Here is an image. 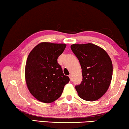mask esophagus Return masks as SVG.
I'll use <instances>...</instances> for the list:
<instances>
[{
    "label": "esophagus",
    "mask_w": 129,
    "mask_h": 129,
    "mask_svg": "<svg viewBox=\"0 0 129 129\" xmlns=\"http://www.w3.org/2000/svg\"><path fill=\"white\" fill-rule=\"evenodd\" d=\"M69 77H70V80L71 81L72 80V75H71V74H70V75H69Z\"/></svg>",
    "instance_id": "34e87169"
}]
</instances>
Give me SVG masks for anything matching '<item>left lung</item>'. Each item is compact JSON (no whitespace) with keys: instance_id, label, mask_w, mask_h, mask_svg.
I'll list each match as a JSON object with an SVG mask.
<instances>
[{"instance_id":"1","label":"left lung","mask_w":129,"mask_h":129,"mask_svg":"<svg viewBox=\"0 0 129 129\" xmlns=\"http://www.w3.org/2000/svg\"><path fill=\"white\" fill-rule=\"evenodd\" d=\"M71 48L82 68V81L75 86L79 96L88 101L98 100L106 93L111 82V59L103 49L91 43L74 44Z\"/></svg>"}]
</instances>
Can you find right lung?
<instances>
[{
  "mask_svg": "<svg viewBox=\"0 0 129 129\" xmlns=\"http://www.w3.org/2000/svg\"><path fill=\"white\" fill-rule=\"evenodd\" d=\"M65 47V44L41 43L29 54L25 69L27 86L39 101L51 103L57 100L70 81L57 61Z\"/></svg>",
  "mask_w": 129,
  "mask_h": 129,
  "instance_id": "add662e5",
  "label": "right lung"
}]
</instances>
